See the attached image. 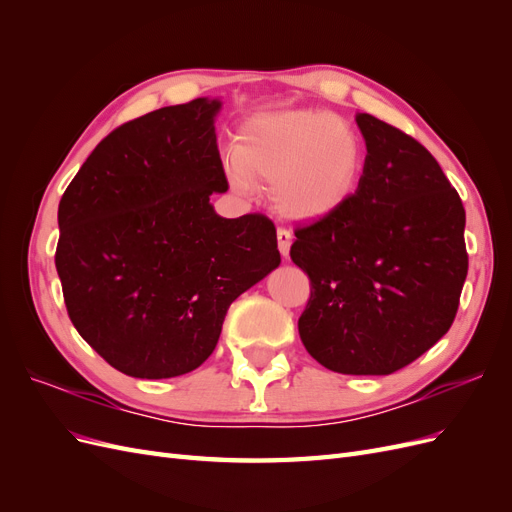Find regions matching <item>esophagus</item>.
<instances>
[{"label":"esophagus","mask_w":512,"mask_h":512,"mask_svg":"<svg viewBox=\"0 0 512 512\" xmlns=\"http://www.w3.org/2000/svg\"><path fill=\"white\" fill-rule=\"evenodd\" d=\"M290 245H292V232L284 226L277 228V250H280L282 256L290 254Z\"/></svg>","instance_id":"obj_1"}]
</instances>
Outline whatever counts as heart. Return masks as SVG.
Listing matches in <instances>:
<instances>
[{
  "label": "heart",
  "instance_id": "b5f03b06",
  "mask_svg": "<svg viewBox=\"0 0 512 512\" xmlns=\"http://www.w3.org/2000/svg\"><path fill=\"white\" fill-rule=\"evenodd\" d=\"M361 136L348 121L309 108L262 113L243 123L226 173L239 192L273 183V203L294 220L324 218L354 192L363 170Z\"/></svg>",
  "mask_w": 512,
  "mask_h": 512
}]
</instances>
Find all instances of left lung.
Returning a JSON list of instances; mask_svg holds the SVG:
<instances>
[{"label":"left lung","instance_id":"left-lung-1","mask_svg":"<svg viewBox=\"0 0 512 512\" xmlns=\"http://www.w3.org/2000/svg\"><path fill=\"white\" fill-rule=\"evenodd\" d=\"M356 126L367 145L359 188L294 230L290 258L312 284L299 335L337 374L386 376L451 329L468 275L466 209L412 136L367 113Z\"/></svg>","mask_w":512,"mask_h":512}]
</instances>
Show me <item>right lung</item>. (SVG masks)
<instances>
[{"label":"right lung","instance_id":"right-lung-1","mask_svg":"<svg viewBox=\"0 0 512 512\" xmlns=\"http://www.w3.org/2000/svg\"><path fill=\"white\" fill-rule=\"evenodd\" d=\"M196 98L123 123L98 143L59 200L55 267L74 329L132 378L203 365L230 303L280 267L262 213L220 218L228 181L213 119Z\"/></svg>","mask_w":512,"mask_h":512}]
</instances>
